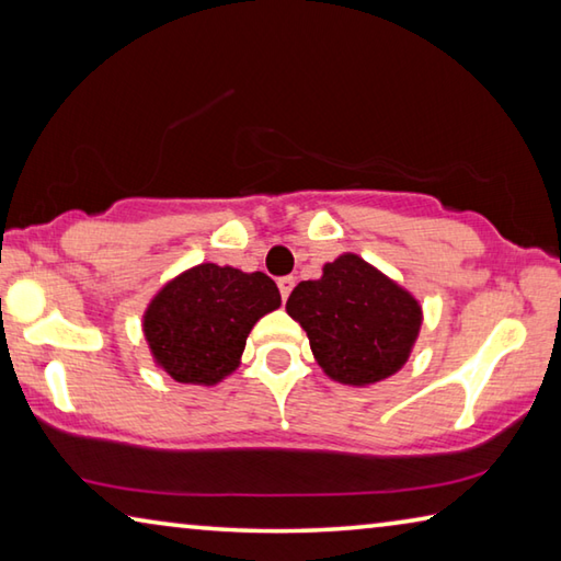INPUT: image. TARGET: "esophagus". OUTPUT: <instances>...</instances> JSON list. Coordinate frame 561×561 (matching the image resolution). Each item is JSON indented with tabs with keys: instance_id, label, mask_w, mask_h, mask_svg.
I'll use <instances>...</instances> for the list:
<instances>
[{
	"instance_id": "obj_1",
	"label": "esophagus",
	"mask_w": 561,
	"mask_h": 561,
	"mask_svg": "<svg viewBox=\"0 0 561 561\" xmlns=\"http://www.w3.org/2000/svg\"><path fill=\"white\" fill-rule=\"evenodd\" d=\"M277 287H279V294H282V299L287 301V297L291 294V289H294V277H282L279 282H277Z\"/></svg>"
}]
</instances>
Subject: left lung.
I'll return each mask as SVG.
<instances>
[{
    "label": "left lung",
    "mask_w": 561,
    "mask_h": 561,
    "mask_svg": "<svg viewBox=\"0 0 561 561\" xmlns=\"http://www.w3.org/2000/svg\"><path fill=\"white\" fill-rule=\"evenodd\" d=\"M287 314L307 331L321 371L356 388L401 371L423 324L421 301L354 252L327 262L319 279L299 282Z\"/></svg>",
    "instance_id": "left-lung-1"
}]
</instances>
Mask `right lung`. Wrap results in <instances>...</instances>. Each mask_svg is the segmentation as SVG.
I'll return each mask as SVG.
<instances>
[{
  "instance_id": "1",
  "label": "right lung",
  "mask_w": 561,
  "mask_h": 561,
  "mask_svg": "<svg viewBox=\"0 0 561 561\" xmlns=\"http://www.w3.org/2000/svg\"><path fill=\"white\" fill-rule=\"evenodd\" d=\"M279 307L277 284L264 272L203 262L153 294L140 327L160 371L213 388L240 368L252 327Z\"/></svg>"
}]
</instances>
